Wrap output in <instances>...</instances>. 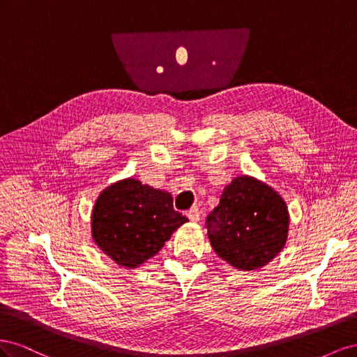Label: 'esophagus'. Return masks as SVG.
I'll return each mask as SVG.
<instances>
[{"instance_id":"esophagus-1","label":"esophagus","mask_w":357,"mask_h":357,"mask_svg":"<svg viewBox=\"0 0 357 357\" xmlns=\"http://www.w3.org/2000/svg\"><path fill=\"white\" fill-rule=\"evenodd\" d=\"M186 214H188V218H189L192 222H198L199 218H201V211H199L198 207H192Z\"/></svg>"}]
</instances>
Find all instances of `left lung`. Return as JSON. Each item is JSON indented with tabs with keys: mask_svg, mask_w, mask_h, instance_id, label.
I'll list each match as a JSON object with an SVG mask.
<instances>
[{
	"mask_svg": "<svg viewBox=\"0 0 357 357\" xmlns=\"http://www.w3.org/2000/svg\"><path fill=\"white\" fill-rule=\"evenodd\" d=\"M284 199L266 183L235 177L207 218L208 240L219 257L241 271L268 265L283 250L289 234Z\"/></svg>",
	"mask_w": 357,
	"mask_h": 357,
	"instance_id": "left-lung-1",
	"label": "left lung"
}]
</instances>
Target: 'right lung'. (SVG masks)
I'll use <instances>...</instances> for the list:
<instances>
[{"label":"right lung","mask_w":357,"mask_h":357,"mask_svg":"<svg viewBox=\"0 0 357 357\" xmlns=\"http://www.w3.org/2000/svg\"><path fill=\"white\" fill-rule=\"evenodd\" d=\"M186 215L172 207L167 190L129 177L107 186L92 210V238L114 264L137 268L153 257Z\"/></svg>","instance_id":"right-lung-1"}]
</instances>
